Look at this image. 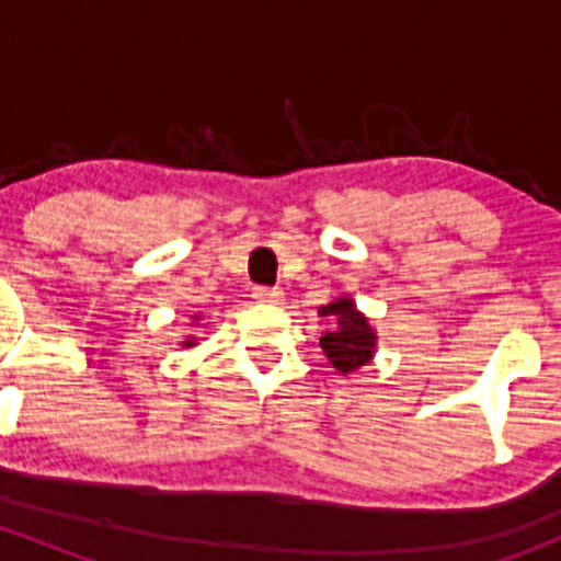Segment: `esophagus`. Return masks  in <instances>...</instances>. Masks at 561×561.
Segmentation results:
<instances>
[{"mask_svg": "<svg viewBox=\"0 0 561 561\" xmlns=\"http://www.w3.org/2000/svg\"><path fill=\"white\" fill-rule=\"evenodd\" d=\"M282 296H285V293L279 290V287H254L252 290V298L254 301H260V304H279L282 301Z\"/></svg>", "mask_w": 561, "mask_h": 561, "instance_id": "esophagus-1", "label": "esophagus"}]
</instances>
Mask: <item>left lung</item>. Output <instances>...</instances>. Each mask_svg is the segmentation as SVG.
Listing matches in <instances>:
<instances>
[{"label": "left lung", "instance_id": "left-lung-1", "mask_svg": "<svg viewBox=\"0 0 561 561\" xmlns=\"http://www.w3.org/2000/svg\"><path fill=\"white\" fill-rule=\"evenodd\" d=\"M322 312L336 317V328L320 339V347L325 350L328 360L342 375H350V371L369 364L371 355H375L377 336L369 322H366V317L355 312L353 301L350 298H339V301L328 304Z\"/></svg>", "mask_w": 561, "mask_h": 561}]
</instances>
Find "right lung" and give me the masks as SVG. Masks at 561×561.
<instances>
[{"mask_svg": "<svg viewBox=\"0 0 561 561\" xmlns=\"http://www.w3.org/2000/svg\"><path fill=\"white\" fill-rule=\"evenodd\" d=\"M184 344H186V347H190V344H192V342H184Z\"/></svg>", "mask_w": 561, "mask_h": 561, "instance_id": "add662e5", "label": "right lung"}]
</instances>
